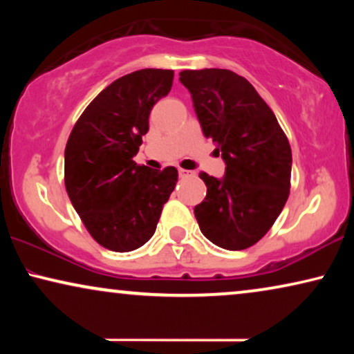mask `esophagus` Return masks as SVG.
<instances>
[{
	"label": "esophagus",
	"instance_id": "obj_1",
	"mask_svg": "<svg viewBox=\"0 0 354 354\" xmlns=\"http://www.w3.org/2000/svg\"><path fill=\"white\" fill-rule=\"evenodd\" d=\"M178 176H180L182 178H185V177L193 176V174L190 171H185V169H178Z\"/></svg>",
	"mask_w": 354,
	"mask_h": 354
}]
</instances>
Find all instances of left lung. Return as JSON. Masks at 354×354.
I'll return each mask as SVG.
<instances>
[{"label": "left lung", "mask_w": 354, "mask_h": 354, "mask_svg": "<svg viewBox=\"0 0 354 354\" xmlns=\"http://www.w3.org/2000/svg\"><path fill=\"white\" fill-rule=\"evenodd\" d=\"M203 133L225 162L222 178L200 172L205 201L195 217L224 250L250 248L268 234L290 193L292 148L272 109L245 77L227 69L182 71Z\"/></svg>", "instance_id": "obj_1"}]
</instances>
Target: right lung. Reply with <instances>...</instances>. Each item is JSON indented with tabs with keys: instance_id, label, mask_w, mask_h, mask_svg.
Returning <instances> with one entry per match:
<instances>
[{
	"instance_id": "1",
	"label": "right lung",
	"mask_w": 354,
	"mask_h": 354,
	"mask_svg": "<svg viewBox=\"0 0 354 354\" xmlns=\"http://www.w3.org/2000/svg\"><path fill=\"white\" fill-rule=\"evenodd\" d=\"M174 71H135L106 86L77 120L64 153V182L90 235L118 253L151 239L178 172L138 166L149 113L171 91Z\"/></svg>"
}]
</instances>
